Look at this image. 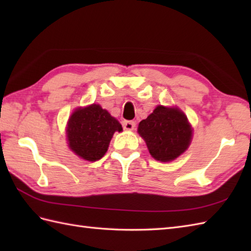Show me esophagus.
<instances>
[{"label":"esophagus","instance_id":"34e87169","mask_svg":"<svg viewBox=\"0 0 251 251\" xmlns=\"http://www.w3.org/2000/svg\"><path fill=\"white\" fill-rule=\"evenodd\" d=\"M136 127V123L132 121H124L123 122V128L125 130H134Z\"/></svg>","mask_w":251,"mask_h":251}]
</instances>
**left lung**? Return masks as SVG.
Segmentation results:
<instances>
[{"instance_id":"obj_1","label":"left lung","mask_w":251,"mask_h":251,"mask_svg":"<svg viewBox=\"0 0 251 251\" xmlns=\"http://www.w3.org/2000/svg\"><path fill=\"white\" fill-rule=\"evenodd\" d=\"M193 129L182 111L157 105L142 120L138 134L146 141L151 155L159 162H172L189 148Z\"/></svg>"}]
</instances>
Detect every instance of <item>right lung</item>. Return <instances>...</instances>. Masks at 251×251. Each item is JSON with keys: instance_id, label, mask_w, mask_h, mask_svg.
I'll return each mask as SVG.
<instances>
[{"instance_id": "obj_1", "label": "right lung", "mask_w": 251, "mask_h": 251, "mask_svg": "<svg viewBox=\"0 0 251 251\" xmlns=\"http://www.w3.org/2000/svg\"><path fill=\"white\" fill-rule=\"evenodd\" d=\"M122 130L120 122L99 104L77 108L68 121L69 148L81 158L96 162L108 151L114 132Z\"/></svg>"}]
</instances>
